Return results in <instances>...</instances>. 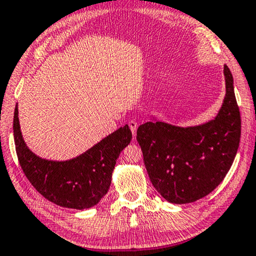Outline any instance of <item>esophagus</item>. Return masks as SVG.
<instances>
[{
	"instance_id": "esophagus-1",
	"label": "esophagus",
	"mask_w": 256,
	"mask_h": 256,
	"mask_svg": "<svg viewBox=\"0 0 256 256\" xmlns=\"http://www.w3.org/2000/svg\"><path fill=\"white\" fill-rule=\"evenodd\" d=\"M129 128H130V130L132 132V136L136 135V129H138V124H136L135 121H129Z\"/></svg>"
}]
</instances>
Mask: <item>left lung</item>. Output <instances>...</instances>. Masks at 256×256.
Masks as SVG:
<instances>
[{
  "label": "left lung",
  "instance_id": "obj_1",
  "mask_svg": "<svg viewBox=\"0 0 256 256\" xmlns=\"http://www.w3.org/2000/svg\"><path fill=\"white\" fill-rule=\"evenodd\" d=\"M226 95L213 120L180 127L155 115L138 129L146 169L164 200L184 204L204 198L224 180L236 155L241 118L233 75L224 67Z\"/></svg>",
  "mask_w": 256,
  "mask_h": 256
}]
</instances>
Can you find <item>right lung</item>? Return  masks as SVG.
I'll list each match as a JSON object with an SVG mask.
<instances>
[{
    "mask_svg": "<svg viewBox=\"0 0 256 256\" xmlns=\"http://www.w3.org/2000/svg\"><path fill=\"white\" fill-rule=\"evenodd\" d=\"M12 129L20 164L36 190L55 204L78 210L94 207L108 193L116 160L132 141L126 124L76 158L56 161L40 158L26 146L18 104Z\"/></svg>",
    "mask_w": 256,
    "mask_h": 256,
    "instance_id": "obj_1",
    "label": "right lung"
}]
</instances>
